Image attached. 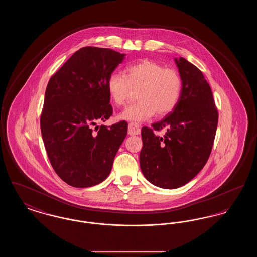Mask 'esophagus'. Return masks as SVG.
Listing matches in <instances>:
<instances>
[{
  "label": "esophagus",
  "mask_w": 257,
  "mask_h": 257,
  "mask_svg": "<svg viewBox=\"0 0 257 257\" xmlns=\"http://www.w3.org/2000/svg\"><path fill=\"white\" fill-rule=\"evenodd\" d=\"M141 133V128L139 125L135 124V123H130L128 125V134L130 136H135V135H139Z\"/></svg>",
  "instance_id": "34e87169"
}]
</instances>
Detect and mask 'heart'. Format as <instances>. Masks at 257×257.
Instances as JSON below:
<instances>
[{
    "label": "heart",
    "instance_id": "b5f03b06",
    "mask_svg": "<svg viewBox=\"0 0 257 257\" xmlns=\"http://www.w3.org/2000/svg\"><path fill=\"white\" fill-rule=\"evenodd\" d=\"M183 88L179 73L166 68L155 61H140L126 68L124 76L110 74L107 81V91L116 106H122L132 90H138L137 103L129 105L118 114V118L135 123L144 122L155 112L164 116L177 106Z\"/></svg>",
    "mask_w": 257,
    "mask_h": 257
}]
</instances>
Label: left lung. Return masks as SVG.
<instances>
[{"label": "left lung", "instance_id": "1", "mask_svg": "<svg viewBox=\"0 0 257 257\" xmlns=\"http://www.w3.org/2000/svg\"><path fill=\"white\" fill-rule=\"evenodd\" d=\"M183 82L175 109L152 129L143 127L140 166L153 185L177 189L190 182L206 164L218 126V110L202 72L184 58H174ZM165 128L164 136L153 130Z\"/></svg>", "mask_w": 257, "mask_h": 257}]
</instances>
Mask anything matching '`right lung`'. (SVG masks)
I'll return each instance as SVG.
<instances>
[{
  "label": "right lung",
  "mask_w": 257,
  "mask_h": 257,
  "mask_svg": "<svg viewBox=\"0 0 257 257\" xmlns=\"http://www.w3.org/2000/svg\"><path fill=\"white\" fill-rule=\"evenodd\" d=\"M125 56L107 48L84 47L50 79L41 135L54 171L75 188L91 187L108 177L127 135L125 121L92 131L98 121L112 114L107 81Z\"/></svg>",
  "instance_id": "1"
}]
</instances>
